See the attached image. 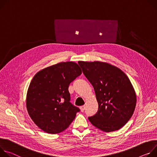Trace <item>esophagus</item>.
<instances>
[{
	"instance_id": "obj_1",
	"label": "esophagus",
	"mask_w": 157,
	"mask_h": 157,
	"mask_svg": "<svg viewBox=\"0 0 157 157\" xmlns=\"http://www.w3.org/2000/svg\"><path fill=\"white\" fill-rule=\"evenodd\" d=\"M85 107L84 106V105H83V106H81L80 107V111L82 112H83V111H84V110H85Z\"/></svg>"
}]
</instances>
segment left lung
Returning a JSON list of instances; mask_svg holds the SVG:
<instances>
[{"label": "left lung", "instance_id": "obj_1", "mask_svg": "<svg viewBox=\"0 0 157 157\" xmlns=\"http://www.w3.org/2000/svg\"><path fill=\"white\" fill-rule=\"evenodd\" d=\"M86 78L92 85L98 104L97 113L89 117L96 128L111 132L122 128L134 112L136 95L127 75L109 63L78 61Z\"/></svg>", "mask_w": 157, "mask_h": 157}]
</instances>
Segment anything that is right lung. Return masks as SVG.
Returning a JSON list of instances; mask_svg holds the SVG:
<instances>
[{
	"label": "right lung",
	"instance_id": "add662e5",
	"mask_svg": "<svg viewBox=\"0 0 157 157\" xmlns=\"http://www.w3.org/2000/svg\"><path fill=\"white\" fill-rule=\"evenodd\" d=\"M81 74L77 63L65 62L46 67L34 75L27 90L26 107L42 130L57 134L71 124L80 109L70 102L68 88Z\"/></svg>",
	"mask_w": 157,
	"mask_h": 157
}]
</instances>
